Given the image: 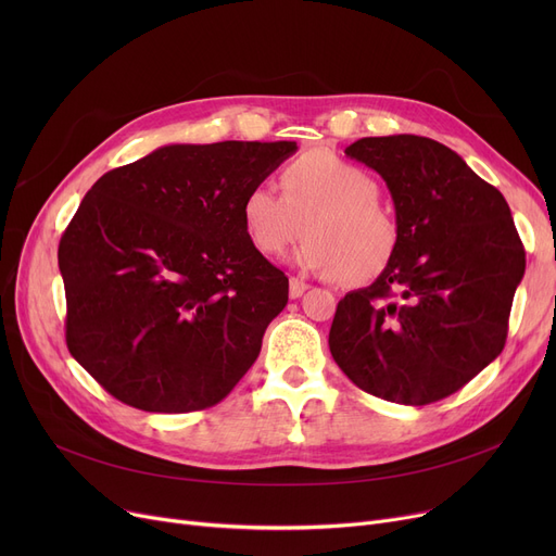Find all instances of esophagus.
<instances>
[{
    "mask_svg": "<svg viewBox=\"0 0 556 556\" xmlns=\"http://www.w3.org/2000/svg\"><path fill=\"white\" fill-rule=\"evenodd\" d=\"M308 290V283L298 279V277H290V300H300Z\"/></svg>",
    "mask_w": 556,
    "mask_h": 556,
    "instance_id": "1",
    "label": "esophagus"
}]
</instances>
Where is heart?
Returning <instances> with one entry per match:
<instances>
[{"label": "heart", "mask_w": 556, "mask_h": 556, "mask_svg": "<svg viewBox=\"0 0 556 556\" xmlns=\"http://www.w3.org/2000/svg\"><path fill=\"white\" fill-rule=\"evenodd\" d=\"M281 191L254 185L241 202L245 233L261 254H283L306 225L308 239L295 254L306 270L365 286L392 266L401 229L371 173L331 153H308L283 168Z\"/></svg>", "instance_id": "heart-1"}]
</instances>
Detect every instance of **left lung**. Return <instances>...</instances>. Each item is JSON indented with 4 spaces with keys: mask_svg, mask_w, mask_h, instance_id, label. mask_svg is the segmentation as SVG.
<instances>
[{
    "mask_svg": "<svg viewBox=\"0 0 556 556\" xmlns=\"http://www.w3.org/2000/svg\"><path fill=\"white\" fill-rule=\"evenodd\" d=\"M344 153L386 180L401 243L381 277L338 302L331 356L378 399H446L498 358L507 340L525 275L509 204L428 137H363Z\"/></svg>",
    "mask_w": 556,
    "mask_h": 556,
    "instance_id": "left-lung-1",
    "label": "left lung"
}]
</instances>
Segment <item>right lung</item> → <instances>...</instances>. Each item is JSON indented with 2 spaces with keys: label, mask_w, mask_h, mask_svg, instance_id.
Returning <instances> with one entry per match:
<instances>
[{
  "label": "right lung",
  "mask_w": 556,
  "mask_h": 556,
  "mask_svg": "<svg viewBox=\"0 0 556 556\" xmlns=\"http://www.w3.org/2000/svg\"><path fill=\"white\" fill-rule=\"evenodd\" d=\"M295 141L170 143L112 168L58 245L70 354L146 413L223 401L288 302V277L248 239V189Z\"/></svg>",
  "instance_id": "1"
}]
</instances>
